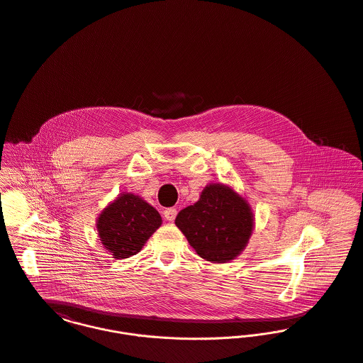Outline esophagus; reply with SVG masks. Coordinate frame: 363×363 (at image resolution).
I'll list each match as a JSON object with an SVG mask.
<instances>
[{"label": "esophagus", "mask_w": 363, "mask_h": 363, "mask_svg": "<svg viewBox=\"0 0 363 363\" xmlns=\"http://www.w3.org/2000/svg\"><path fill=\"white\" fill-rule=\"evenodd\" d=\"M175 217H177V208L169 207V208H165V210H164V218H165L167 221H174Z\"/></svg>", "instance_id": "34e87169"}]
</instances>
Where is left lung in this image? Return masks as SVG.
<instances>
[{"mask_svg": "<svg viewBox=\"0 0 363 363\" xmlns=\"http://www.w3.org/2000/svg\"><path fill=\"white\" fill-rule=\"evenodd\" d=\"M175 225L201 259L227 263L240 256L255 228L250 204L228 185L208 184L199 201L182 208Z\"/></svg>", "mask_w": 363, "mask_h": 363, "instance_id": "obj_1", "label": "left lung"}]
</instances>
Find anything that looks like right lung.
Instances as JSON below:
<instances>
[{"instance_id":"add662e5","label":"right lung","mask_w":363,"mask_h":363,"mask_svg":"<svg viewBox=\"0 0 363 363\" xmlns=\"http://www.w3.org/2000/svg\"><path fill=\"white\" fill-rule=\"evenodd\" d=\"M162 223V216L152 204L123 192L101 210L96 228L101 245L114 259H128L142 250Z\"/></svg>"}]
</instances>
